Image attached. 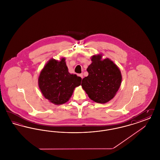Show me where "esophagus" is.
I'll use <instances>...</instances> for the list:
<instances>
[{"label": "esophagus", "mask_w": 160, "mask_h": 160, "mask_svg": "<svg viewBox=\"0 0 160 160\" xmlns=\"http://www.w3.org/2000/svg\"><path fill=\"white\" fill-rule=\"evenodd\" d=\"M78 76L80 77H81V78L83 79V74H79Z\"/></svg>", "instance_id": "1"}]
</instances>
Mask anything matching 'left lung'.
Instances as JSON below:
<instances>
[{
	"instance_id": "8db88e82",
	"label": "left lung",
	"mask_w": 160,
	"mask_h": 160,
	"mask_svg": "<svg viewBox=\"0 0 160 160\" xmlns=\"http://www.w3.org/2000/svg\"><path fill=\"white\" fill-rule=\"evenodd\" d=\"M102 54L91 57L87 71L88 76L82 80V86L92 101L104 104L113 99L122 82L119 67L110 59H102Z\"/></svg>"
}]
</instances>
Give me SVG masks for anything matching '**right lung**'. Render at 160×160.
<instances>
[{"label":"right lung","mask_w":160,"mask_h":160,"mask_svg":"<svg viewBox=\"0 0 160 160\" xmlns=\"http://www.w3.org/2000/svg\"><path fill=\"white\" fill-rule=\"evenodd\" d=\"M81 81L80 77L69 72L65 58L61 61L52 58L39 74L38 86L45 98L55 105H61L68 101Z\"/></svg>","instance_id":"obj_1"}]
</instances>
